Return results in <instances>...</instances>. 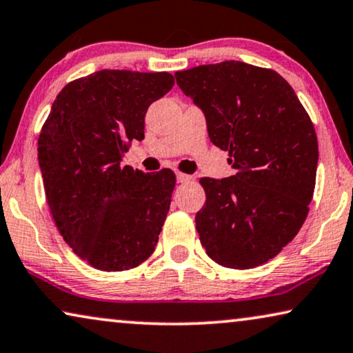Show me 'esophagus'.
Instances as JSON below:
<instances>
[{
    "label": "esophagus",
    "mask_w": 353,
    "mask_h": 353,
    "mask_svg": "<svg viewBox=\"0 0 353 353\" xmlns=\"http://www.w3.org/2000/svg\"><path fill=\"white\" fill-rule=\"evenodd\" d=\"M191 180H192V176L188 175V173L176 172V181H178V183H189Z\"/></svg>",
    "instance_id": "1"
}]
</instances>
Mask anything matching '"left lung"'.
Masks as SVG:
<instances>
[{
	"label": "left lung",
	"mask_w": 353,
	"mask_h": 353,
	"mask_svg": "<svg viewBox=\"0 0 353 353\" xmlns=\"http://www.w3.org/2000/svg\"><path fill=\"white\" fill-rule=\"evenodd\" d=\"M176 84L203 111L208 137L229 151L236 175L201 178L196 214L214 263L252 269L296 237L314 197L319 141L312 121L277 71L236 60L176 71Z\"/></svg>",
	"instance_id": "left-lung-1"
}]
</instances>
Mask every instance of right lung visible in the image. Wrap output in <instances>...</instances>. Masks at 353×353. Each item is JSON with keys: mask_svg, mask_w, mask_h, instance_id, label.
I'll use <instances>...</instances> for the list:
<instances>
[{"mask_svg": "<svg viewBox=\"0 0 353 353\" xmlns=\"http://www.w3.org/2000/svg\"><path fill=\"white\" fill-rule=\"evenodd\" d=\"M167 71L101 70L60 90L41 127L38 161L60 236L92 268L134 269L154 252L175 173L121 165L145 114L173 88Z\"/></svg>", "mask_w": 353, "mask_h": 353, "instance_id": "add662e5", "label": "right lung"}]
</instances>
